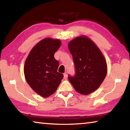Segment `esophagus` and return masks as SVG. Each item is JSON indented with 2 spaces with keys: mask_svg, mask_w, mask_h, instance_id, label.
Masks as SVG:
<instances>
[{
  "mask_svg": "<svg viewBox=\"0 0 130 130\" xmlns=\"http://www.w3.org/2000/svg\"><path fill=\"white\" fill-rule=\"evenodd\" d=\"M63 77H64V79H67V77H68V74H67V72H65V73H64V74H63Z\"/></svg>",
  "mask_w": 130,
  "mask_h": 130,
  "instance_id": "1",
  "label": "esophagus"
}]
</instances>
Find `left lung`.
I'll return each mask as SVG.
<instances>
[{
	"label": "left lung",
	"instance_id": "1",
	"mask_svg": "<svg viewBox=\"0 0 130 130\" xmlns=\"http://www.w3.org/2000/svg\"><path fill=\"white\" fill-rule=\"evenodd\" d=\"M73 59L75 75L68 76L76 91L87 95L99 88L107 72V62L100 49L85 36L73 39L68 45Z\"/></svg>",
	"mask_w": 130,
	"mask_h": 130
}]
</instances>
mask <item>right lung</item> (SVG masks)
Here are the masks:
<instances>
[{
    "mask_svg": "<svg viewBox=\"0 0 130 130\" xmlns=\"http://www.w3.org/2000/svg\"><path fill=\"white\" fill-rule=\"evenodd\" d=\"M61 45L59 39H43L32 48L26 60V80L43 98L53 94L63 77V74L57 72L59 62L54 57Z\"/></svg>",
    "mask_w": 130,
    "mask_h": 130,
    "instance_id": "obj_1",
    "label": "right lung"
}]
</instances>
